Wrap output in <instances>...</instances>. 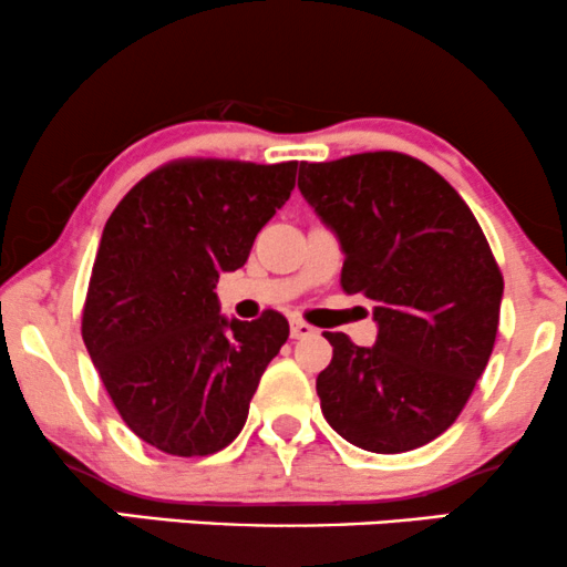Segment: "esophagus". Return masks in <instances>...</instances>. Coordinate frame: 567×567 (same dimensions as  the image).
I'll return each mask as SVG.
<instances>
[{
  "label": "esophagus",
  "instance_id": "34e87169",
  "mask_svg": "<svg viewBox=\"0 0 567 567\" xmlns=\"http://www.w3.org/2000/svg\"><path fill=\"white\" fill-rule=\"evenodd\" d=\"M290 334H292V340H303V337L317 334V329H313L311 324H306L303 319H292L290 321Z\"/></svg>",
  "mask_w": 567,
  "mask_h": 567
}]
</instances>
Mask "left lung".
Listing matches in <instances>:
<instances>
[{
    "instance_id": "1",
    "label": "left lung",
    "mask_w": 567,
    "mask_h": 567,
    "mask_svg": "<svg viewBox=\"0 0 567 567\" xmlns=\"http://www.w3.org/2000/svg\"><path fill=\"white\" fill-rule=\"evenodd\" d=\"M298 188L337 235L348 296L374 300L377 342L324 332L332 363L317 377L321 413L369 453L432 442L468 403L489 361L503 271L457 190L398 152L300 162Z\"/></svg>"
}]
</instances>
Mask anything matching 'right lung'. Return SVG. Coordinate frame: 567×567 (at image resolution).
Wrapping results in <instances>:
<instances>
[{"label":"right lung","mask_w":567,"mask_h":567,"mask_svg":"<svg viewBox=\"0 0 567 567\" xmlns=\"http://www.w3.org/2000/svg\"><path fill=\"white\" fill-rule=\"evenodd\" d=\"M298 162L177 159L106 219L83 306V342L127 426L167 455L227 447L246 426L288 319H225L214 288L296 188Z\"/></svg>","instance_id":"obj_1"}]
</instances>
